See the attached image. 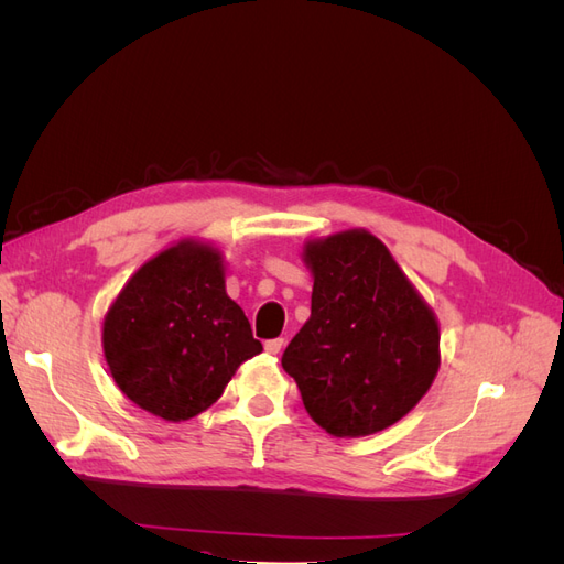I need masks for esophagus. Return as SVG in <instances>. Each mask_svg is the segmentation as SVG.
<instances>
[{
	"label": "esophagus",
	"mask_w": 564,
	"mask_h": 564,
	"mask_svg": "<svg viewBox=\"0 0 564 564\" xmlns=\"http://www.w3.org/2000/svg\"><path fill=\"white\" fill-rule=\"evenodd\" d=\"M282 346H284V338H270V340H265V352L278 355L282 350Z\"/></svg>",
	"instance_id": "esophagus-1"
}]
</instances>
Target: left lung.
I'll use <instances>...</instances> for the list:
<instances>
[{
    "label": "left lung",
    "instance_id": "obj_1",
    "mask_svg": "<svg viewBox=\"0 0 564 564\" xmlns=\"http://www.w3.org/2000/svg\"><path fill=\"white\" fill-rule=\"evenodd\" d=\"M311 317L282 355L305 412L334 437L373 435L419 404L440 369V324L365 228L303 245Z\"/></svg>",
    "mask_w": 564,
    "mask_h": 564
}]
</instances>
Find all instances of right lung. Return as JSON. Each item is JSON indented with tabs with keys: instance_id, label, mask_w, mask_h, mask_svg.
<instances>
[{
	"instance_id": "obj_1",
	"label": "right lung",
	"mask_w": 564,
	"mask_h": 564,
	"mask_svg": "<svg viewBox=\"0 0 564 564\" xmlns=\"http://www.w3.org/2000/svg\"><path fill=\"white\" fill-rule=\"evenodd\" d=\"M261 350L226 292L224 253L193 237L135 270L104 317V352L117 388L172 423L209 409L237 367Z\"/></svg>"
}]
</instances>
